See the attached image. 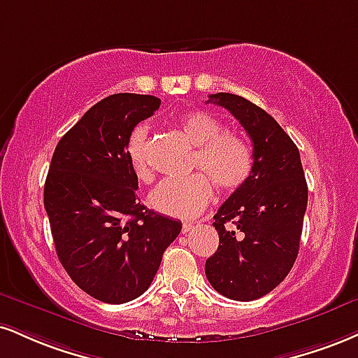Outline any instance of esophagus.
<instances>
[{
	"mask_svg": "<svg viewBox=\"0 0 358 358\" xmlns=\"http://www.w3.org/2000/svg\"><path fill=\"white\" fill-rule=\"evenodd\" d=\"M192 230H193V223H183L182 234H190Z\"/></svg>",
	"mask_w": 358,
	"mask_h": 358,
	"instance_id": "1",
	"label": "esophagus"
}]
</instances>
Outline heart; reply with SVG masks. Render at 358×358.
I'll return each mask as SVG.
<instances>
[{"label":"heart","mask_w":358,"mask_h":358,"mask_svg":"<svg viewBox=\"0 0 358 358\" xmlns=\"http://www.w3.org/2000/svg\"><path fill=\"white\" fill-rule=\"evenodd\" d=\"M180 128L196 146L192 166L206 173L187 178L163 180L150 195V203L166 217L192 220L213 200V185L222 193L238 190L253 171V152L248 141L234 131H223L222 123L206 111L195 110L180 118ZM127 155L133 173L143 183L153 180L148 158V128L140 124L131 131Z\"/></svg>","instance_id":"heart-1"}]
</instances>
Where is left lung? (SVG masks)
I'll return each mask as SVG.
<instances>
[{"instance_id":"obj_1","label":"left lung","mask_w":358,"mask_h":358,"mask_svg":"<svg viewBox=\"0 0 358 358\" xmlns=\"http://www.w3.org/2000/svg\"><path fill=\"white\" fill-rule=\"evenodd\" d=\"M245 128L253 145V171L215 215L220 236L205 273L218 294L257 300L283 282L300 248L308 188L300 153L275 120L231 93L210 94Z\"/></svg>"}]
</instances>
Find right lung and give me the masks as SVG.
<instances>
[{"label": "right lung", "mask_w": 358, "mask_h": 358, "mask_svg": "<svg viewBox=\"0 0 358 358\" xmlns=\"http://www.w3.org/2000/svg\"><path fill=\"white\" fill-rule=\"evenodd\" d=\"M160 103L152 94H111L64 133L51 158L45 210L56 253L73 282L100 302L143 294L182 231V222L138 201L127 155L131 131Z\"/></svg>", "instance_id": "add662e5"}]
</instances>
